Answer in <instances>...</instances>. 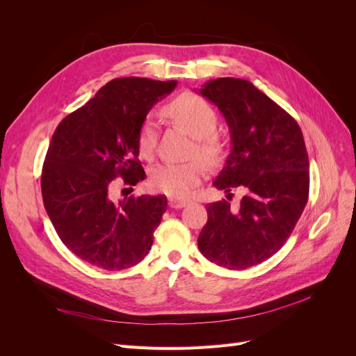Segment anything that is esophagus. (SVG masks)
I'll return each instance as SVG.
<instances>
[{
	"label": "esophagus",
	"mask_w": 356,
	"mask_h": 356,
	"mask_svg": "<svg viewBox=\"0 0 356 356\" xmlns=\"http://www.w3.org/2000/svg\"><path fill=\"white\" fill-rule=\"evenodd\" d=\"M187 203H188V200H184V199H174V197L169 199V207L174 208V209L184 208Z\"/></svg>",
	"instance_id": "1"
}]
</instances>
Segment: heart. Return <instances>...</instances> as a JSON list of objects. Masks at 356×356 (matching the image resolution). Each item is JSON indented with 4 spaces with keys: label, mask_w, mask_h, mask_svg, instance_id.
Returning a JSON list of instances; mask_svg holds the SVG:
<instances>
[{
    "label": "heart",
    "mask_w": 356,
    "mask_h": 356,
    "mask_svg": "<svg viewBox=\"0 0 356 356\" xmlns=\"http://www.w3.org/2000/svg\"><path fill=\"white\" fill-rule=\"evenodd\" d=\"M165 114L175 124L195 138V149L207 163H215L222 153V143L213 134L217 127V113L212 106L193 93L179 95L165 106ZM157 122L153 115L144 118L138 134V147L144 157H152L157 144ZM204 174V168L199 160L174 163L163 161L149 170L148 184L153 190L168 196L186 197L195 188Z\"/></svg>",
    "instance_id": "heart-1"
}]
</instances>
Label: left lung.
Masks as SVG:
<instances>
[{
    "instance_id": "obj_1",
    "label": "left lung",
    "mask_w": 356,
    "mask_h": 356,
    "mask_svg": "<svg viewBox=\"0 0 356 356\" xmlns=\"http://www.w3.org/2000/svg\"><path fill=\"white\" fill-rule=\"evenodd\" d=\"M227 122L232 152L213 186L232 196L245 191L239 207L207 204L208 221L197 238L209 261L230 270L260 264L276 254L305 211L309 157L297 122L251 81L224 77L199 90Z\"/></svg>"
}]
</instances>
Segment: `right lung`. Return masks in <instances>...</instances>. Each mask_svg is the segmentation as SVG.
I'll use <instances>...</instances> for the list:
<instances>
[{"label": "right lung", "mask_w": 356, "mask_h": 356, "mask_svg": "<svg viewBox=\"0 0 356 356\" xmlns=\"http://www.w3.org/2000/svg\"><path fill=\"white\" fill-rule=\"evenodd\" d=\"M175 88V80L114 79L53 134L41 174L42 202L63 245L83 261L123 270L152 250L166 197L114 200L111 184L117 177L127 186L145 178L138 159L139 127Z\"/></svg>", "instance_id": "add662e5"}]
</instances>
